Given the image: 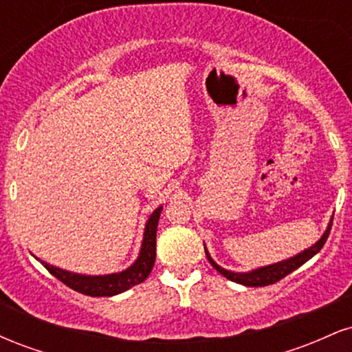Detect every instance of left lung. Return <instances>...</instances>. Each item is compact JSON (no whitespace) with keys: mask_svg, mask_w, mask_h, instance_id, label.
<instances>
[{"mask_svg":"<svg viewBox=\"0 0 352 352\" xmlns=\"http://www.w3.org/2000/svg\"><path fill=\"white\" fill-rule=\"evenodd\" d=\"M331 225H333V218H331L328 228H326V232L322 233V236L319 238L316 243H314L313 246H309V248L305 250V252L298 253L296 256L288 258V260H285V261H278V263H274V265L261 266V268L252 270V272H246V273H235V272H230V270L221 268L220 265H217L215 261L212 260V256H210L207 248H205V254H207L210 265H212L218 273L223 274L227 280L235 281V283H238V285H243V286H268V285H273V283L283 280L286 274L294 272V270L300 268L301 265H305L309 258H313L314 254H316L319 250L324 246L326 240H328L329 232H331Z\"/></svg>","mask_w":352,"mask_h":352,"instance_id":"1","label":"left lung"}]
</instances>
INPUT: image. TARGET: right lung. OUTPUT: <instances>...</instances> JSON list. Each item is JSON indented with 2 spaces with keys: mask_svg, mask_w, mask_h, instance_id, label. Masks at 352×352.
I'll return each mask as SVG.
<instances>
[{
  "mask_svg": "<svg viewBox=\"0 0 352 352\" xmlns=\"http://www.w3.org/2000/svg\"><path fill=\"white\" fill-rule=\"evenodd\" d=\"M160 212H162V207L153 210L151 218L145 223L142 246H140V253L134 265H131L120 273L89 276V274L71 273L58 268V266L47 265L46 261L39 260V258H36V260L41 261V265L52 276L58 278L59 281H63L74 292L87 294V296H116V294L127 292L132 286L142 283L151 274L153 263H155V238Z\"/></svg>",
  "mask_w": 352,
  "mask_h": 352,
  "instance_id": "obj_1",
  "label": "right lung"
}]
</instances>
